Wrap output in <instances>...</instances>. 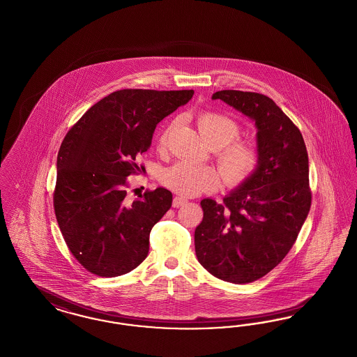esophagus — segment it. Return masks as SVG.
<instances>
[{"instance_id":"esophagus-1","label":"esophagus","mask_w":357,"mask_h":357,"mask_svg":"<svg viewBox=\"0 0 357 357\" xmlns=\"http://www.w3.org/2000/svg\"><path fill=\"white\" fill-rule=\"evenodd\" d=\"M185 203H187V199H185V197H174V200H172V207H174V208H178V207L185 206Z\"/></svg>"}]
</instances>
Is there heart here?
Returning a JSON list of instances; mask_svg holds the SVG:
<instances>
[{"label":"heart","instance_id":"obj_1","mask_svg":"<svg viewBox=\"0 0 357 357\" xmlns=\"http://www.w3.org/2000/svg\"><path fill=\"white\" fill-rule=\"evenodd\" d=\"M197 125L203 139L215 151L225 183L238 185L246 182L259 169L261 151L259 145L249 139H241V126L234 117L220 112H202ZM175 128L169 123L158 137V149H165ZM162 183L183 197H195L203 192L216 191L222 178L211 166H197L190 162H178L162 172Z\"/></svg>","mask_w":357,"mask_h":357}]
</instances>
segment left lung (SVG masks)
Here are the masks:
<instances>
[{"label":"left lung","instance_id":"left-lung-1","mask_svg":"<svg viewBox=\"0 0 357 357\" xmlns=\"http://www.w3.org/2000/svg\"><path fill=\"white\" fill-rule=\"evenodd\" d=\"M213 100L255 120L261 160L222 203L203 199L195 229L200 265L232 283L257 281L290 252L311 207L308 155L301 130L271 98L225 89Z\"/></svg>","mask_w":357,"mask_h":357}]
</instances>
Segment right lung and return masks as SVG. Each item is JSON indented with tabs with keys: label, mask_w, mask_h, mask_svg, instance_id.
Segmentation results:
<instances>
[{
	"label": "right lung",
	"mask_w": 357,
	"mask_h": 357,
	"mask_svg": "<svg viewBox=\"0 0 357 357\" xmlns=\"http://www.w3.org/2000/svg\"><path fill=\"white\" fill-rule=\"evenodd\" d=\"M192 89H120L101 98L67 132L58 153L54 209L70 252L98 277H117L148 257L151 228L170 209L158 187L135 200L128 176L141 172L157 123Z\"/></svg>",
	"instance_id": "add662e5"
}]
</instances>
